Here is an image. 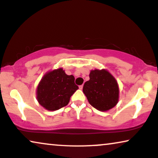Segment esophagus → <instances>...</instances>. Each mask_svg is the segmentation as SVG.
Returning <instances> with one entry per match:
<instances>
[{
	"instance_id": "34e87169",
	"label": "esophagus",
	"mask_w": 158,
	"mask_h": 158,
	"mask_svg": "<svg viewBox=\"0 0 158 158\" xmlns=\"http://www.w3.org/2000/svg\"><path fill=\"white\" fill-rule=\"evenodd\" d=\"M79 89H83V85H81L79 86Z\"/></svg>"
}]
</instances>
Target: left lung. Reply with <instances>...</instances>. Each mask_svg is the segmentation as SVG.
Returning <instances> with one entry per match:
<instances>
[{"label": "left lung", "instance_id": "obj_1", "mask_svg": "<svg viewBox=\"0 0 158 158\" xmlns=\"http://www.w3.org/2000/svg\"><path fill=\"white\" fill-rule=\"evenodd\" d=\"M83 92L89 104L100 111L113 108L118 101L119 89L117 81L104 69L91 71L89 80L84 85Z\"/></svg>", "mask_w": 158, "mask_h": 158}]
</instances>
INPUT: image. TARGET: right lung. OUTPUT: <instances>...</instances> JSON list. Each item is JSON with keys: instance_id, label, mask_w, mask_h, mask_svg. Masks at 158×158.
<instances>
[{"instance_id": "1", "label": "right lung", "mask_w": 158, "mask_h": 158, "mask_svg": "<svg viewBox=\"0 0 158 158\" xmlns=\"http://www.w3.org/2000/svg\"><path fill=\"white\" fill-rule=\"evenodd\" d=\"M74 79L61 68L46 73L37 87L39 103L48 110H57L67 106L71 95L79 89Z\"/></svg>"}]
</instances>
